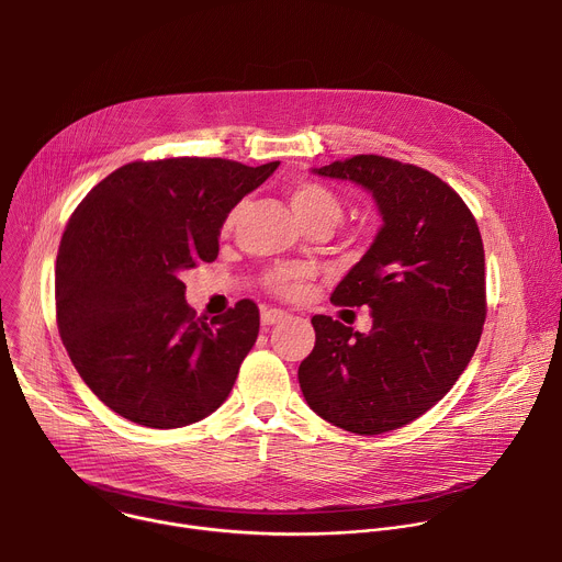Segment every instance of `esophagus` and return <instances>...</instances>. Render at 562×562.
Wrapping results in <instances>:
<instances>
[{
  "mask_svg": "<svg viewBox=\"0 0 562 562\" xmlns=\"http://www.w3.org/2000/svg\"><path fill=\"white\" fill-rule=\"evenodd\" d=\"M284 317H286V313L280 311V308H265L262 311V325H278V323H282Z\"/></svg>",
  "mask_w": 562,
  "mask_h": 562,
  "instance_id": "34e87169",
  "label": "esophagus"
}]
</instances>
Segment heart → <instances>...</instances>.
<instances>
[{
    "instance_id": "heart-1",
    "label": "heart",
    "mask_w": 562,
    "mask_h": 562,
    "mask_svg": "<svg viewBox=\"0 0 562 562\" xmlns=\"http://www.w3.org/2000/svg\"><path fill=\"white\" fill-rule=\"evenodd\" d=\"M286 198L295 211V215L304 222L308 231H329L336 226L342 217L345 204L340 193L317 180H295L286 187ZM239 217V206H233L224 220H222V235H228ZM311 278V271L306 267H289L280 265L265 273V284L269 291H273L280 297H293L300 293L302 284Z\"/></svg>"
}]
</instances>
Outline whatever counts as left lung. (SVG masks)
Wrapping results in <instances>:
<instances>
[{
  "instance_id": "obj_1",
  "label": "left lung",
  "mask_w": 562,
  "mask_h": 562,
  "mask_svg": "<svg viewBox=\"0 0 562 562\" xmlns=\"http://www.w3.org/2000/svg\"><path fill=\"white\" fill-rule=\"evenodd\" d=\"M315 173L369 189L384 224L331 295L336 306H369L371 331L313 315L315 345L300 362V389L331 425L386 434L447 395L483 336V237L462 198L416 165L353 155Z\"/></svg>"
}]
</instances>
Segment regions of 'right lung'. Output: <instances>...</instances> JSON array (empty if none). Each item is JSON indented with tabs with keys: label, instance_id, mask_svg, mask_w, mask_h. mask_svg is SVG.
<instances>
[{
	"label": "right lung",
	"instance_id": "right-lung-1",
	"mask_svg": "<svg viewBox=\"0 0 562 562\" xmlns=\"http://www.w3.org/2000/svg\"><path fill=\"white\" fill-rule=\"evenodd\" d=\"M278 165L137 159L68 217L55 265L57 329L77 373L122 418L187 427L231 393L258 340L260 308L239 300L204 323L180 276L217 258L224 215Z\"/></svg>",
	"mask_w": 562,
	"mask_h": 562
}]
</instances>
